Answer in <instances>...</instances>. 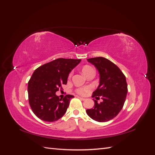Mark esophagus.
Wrapping results in <instances>:
<instances>
[{"label": "esophagus", "instance_id": "esophagus-1", "mask_svg": "<svg viewBox=\"0 0 155 155\" xmlns=\"http://www.w3.org/2000/svg\"><path fill=\"white\" fill-rule=\"evenodd\" d=\"M78 97L79 98V99L81 100H83V101H84V100H86V98H85V97H80V96H78Z\"/></svg>", "mask_w": 155, "mask_h": 155}]
</instances>
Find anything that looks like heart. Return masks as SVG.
<instances>
[{
	"label": "heart",
	"instance_id": "1",
	"mask_svg": "<svg viewBox=\"0 0 155 155\" xmlns=\"http://www.w3.org/2000/svg\"><path fill=\"white\" fill-rule=\"evenodd\" d=\"M94 71V69L93 68V67H92L91 66H89V65H85V66H84L82 68V72L84 74L85 76H87V75L88 74H89L91 72ZM72 73H70L69 75V77L71 76ZM89 91H90V88L89 87H82V88H79L76 90V92L79 94H85L86 93H87Z\"/></svg>",
	"mask_w": 155,
	"mask_h": 155
}]
</instances>
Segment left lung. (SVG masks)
<instances>
[{"label": "left lung", "instance_id": "8db88e82", "mask_svg": "<svg viewBox=\"0 0 155 155\" xmlns=\"http://www.w3.org/2000/svg\"><path fill=\"white\" fill-rule=\"evenodd\" d=\"M87 60L100 73V85L92 97L97 100L101 96L103 101L98 104L93 99L94 105L86 110L87 114L94 120L105 122L115 118L122 109L128 91L126 78L121 70L109 59L97 57Z\"/></svg>", "mask_w": 155, "mask_h": 155}]
</instances>
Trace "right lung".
<instances>
[{"label": "right lung", "instance_id": "right-lung-1", "mask_svg": "<svg viewBox=\"0 0 155 155\" xmlns=\"http://www.w3.org/2000/svg\"><path fill=\"white\" fill-rule=\"evenodd\" d=\"M81 59L59 58L37 68L28 85L29 104L35 115L49 122L57 121L65 114L74 96L67 94L63 99L55 94L67 83L70 71Z\"/></svg>", "mask_w": 155, "mask_h": 155}]
</instances>
